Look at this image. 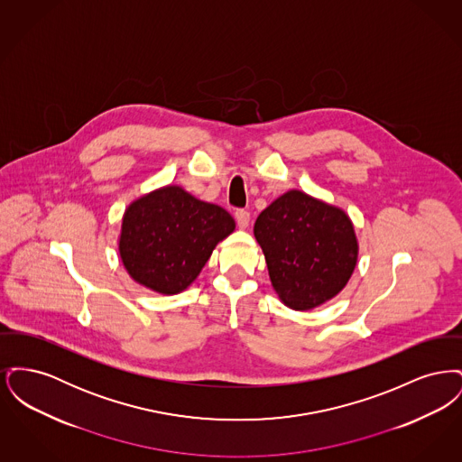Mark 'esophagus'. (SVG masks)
Returning <instances> with one entry per match:
<instances>
[{
  "mask_svg": "<svg viewBox=\"0 0 462 462\" xmlns=\"http://www.w3.org/2000/svg\"><path fill=\"white\" fill-rule=\"evenodd\" d=\"M236 221H237L239 228H247V226H249V223H251V215H249V211H245V209H237V211H236Z\"/></svg>",
  "mask_w": 462,
  "mask_h": 462,
  "instance_id": "esophagus-1",
  "label": "esophagus"
}]
</instances>
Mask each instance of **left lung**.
Returning a JSON list of instances; mask_svg holds the SVG:
<instances>
[{"label": "left lung", "mask_w": 462, "mask_h": 462, "mask_svg": "<svg viewBox=\"0 0 462 462\" xmlns=\"http://www.w3.org/2000/svg\"><path fill=\"white\" fill-rule=\"evenodd\" d=\"M254 237L272 286L292 310L332 300L356 264L358 242L348 215L300 190H289L260 213Z\"/></svg>", "instance_id": "obj_1"}]
</instances>
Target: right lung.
<instances>
[{
    "instance_id": "obj_1",
    "label": "right lung",
    "mask_w": 462,
    "mask_h": 462,
    "mask_svg": "<svg viewBox=\"0 0 462 462\" xmlns=\"http://www.w3.org/2000/svg\"><path fill=\"white\" fill-rule=\"evenodd\" d=\"M236 228L217 204L170 185L130 204L123 217L119 254L142 286L178 294L198 279L218 242Z\"/></svg>"
}]
</instances>
